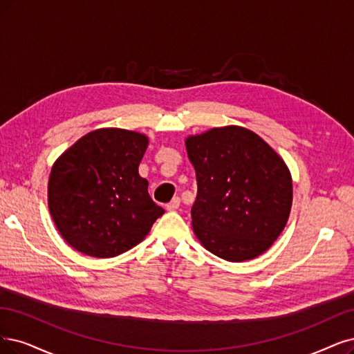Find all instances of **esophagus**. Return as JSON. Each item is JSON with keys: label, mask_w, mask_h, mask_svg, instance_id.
<instances>
[{"label": "esophagus", "mask_w": 354, "mask_h": 354, "mask_svg": "<svg viewBox=\"0 0 354 354\" xmlns=\"http://www.w3.org/2000/svg\"><path fill=\"white\" fill-rule=\"evenodd\" d=\"M179 205H180V200H179V197H175V198H172V201L166 204V210L167 212H175L179 208Z\"/></svg>", "instance_id": "34e87169"}]
</instances>
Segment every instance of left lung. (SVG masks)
<instances>
[{"label": "left lung", "mask_w": 354, "mask_h": 354, "mask_svg": "<svg viewBox=\"0 0 354 354\" xmlns=\"http://www.w3.org/2000/svg\"><path fill=\"white\" fill-rule=\"evenodd\" d=\"M197 176L195 236L230 263L264 254L290 216L293 184L280 154L254 131L217 127L185 140Z\"/></svg>", "instance_id": "8db88e82"}]
</instances>
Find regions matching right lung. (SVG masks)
I'll list each match as a JSON object with an SVG mask.
<instances>
[{
  "mask_svg": "<svg viewBox=\"0 0 354 354\" xmlns=\"http://www.w3.org/2000/svg\"><path fill=\"white\" fill-rule=\"evenodd\" d=\"M149 137L100 128L77 140L50 169L48 207L64 241L95 258L138 245L165 210L149 195L138 166Z\"/></svg>",
  "mask_w": 354,
  "mask_h": 354,
  "instance_id": "obj_1",
  "label": "right lung"
}]
</instances>
